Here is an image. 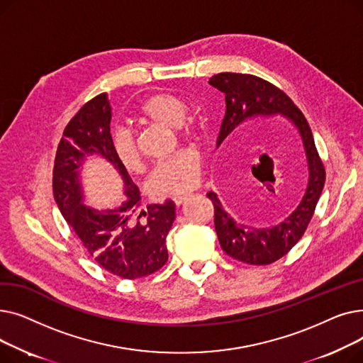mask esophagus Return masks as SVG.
Instances as JSON below:
<instances>
[{"label": "esophagus", "mask_w": 363, "mask_h": 363, "mask_svg": "<svg viewBox=\"0 0 363 363\" xmlns=\"http://www.w3.org/2000/svg\"><path fill=\"white\" fill-rule=\"evenodd\" d=\"M188 196L189 194H182V196H177V197H174V199H172V200H174L175 201V204L177 206H179V204H182L186 199H188Z\"/></svg>", "instance_id": "34e87169"}]
</instances>
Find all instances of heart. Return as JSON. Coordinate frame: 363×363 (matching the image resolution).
I'll return each instance as SVG.
<instances>
[{
	"instance_id": "1",
	"label": "heart",
	"mask_w": 363,
	"mask_h": 363,
	"mask_svg": "<svg viewBox=\"0 0 363 363\" xmlns=\"http://www.w3.org/2000/svg\"><path fill=\"white\" fill-rule=\"evenodd\" d=\"M186 103L174 94H156L147 99L137 110L135 118L144 123H159L177 128L185 140L200 137V125L193 119H185ZM113 148L121 163L128 170H140L141 155L137 141L129 129H118L113 133ZM201 175V156L194 148H182L167 159L159 162L151 170L148 189L156 197L182 196L199 184Z\"/></svg>"
}]
</instances>
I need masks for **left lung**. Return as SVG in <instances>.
<instances>
[{"instance_id":"obj_1","label":"left lung","mask_w":363,"mask_h":363,"mask_svg":"<svg viewBox=\"0 0 363 363\" xmlns=\"http://www.w3.org/2000/svg\"><path fill=\"white\" fill-rule=\"evenodd\" d=\"M208 84L225 94L226 103L218 145L242 122L278 113L290 119L301 135L309 167L308 188L296 211L281 223L262 230L237 223L213 191L207 194L215 207V230L222 250L247 264H271L287 255L308 230L325 184V167L306 118L282 89L259 76L233 72L213 74Z\"/></svg>"}]
</instances>
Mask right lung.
<instances>
[{"label":"right lung","mask_w":363,"mask_h":363,"mask_svg":"<svg viewBox=\"0 0 363 363\" xmlns=\"http://www.w3.org/2000/svg\"><path fill=\"white\" fill-rule=\"evenodd\" d=\"M111 108L100 94L74 114L63 130L52 170V193L66 222L86 253L103 269L123 279L148 277L167 262L166 237L175 220V203L141 208L138 186L113 148ZM99 154L108 160L125 182L128 200L113 211H94L82 204L79 174L85 157Z\"/></svg>","instance_id":"1"}]
</instances>
